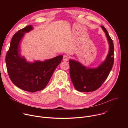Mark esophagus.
Wrapping results in <instances>:
<instances>
[{
  "label": "esophagus",
  "instance_id": "1",
  "mask_svg": "<svg viewBox=\"0 0 128 128\" xmlns=\"http://www.w3.org/2000/svg\"><path fill=\"white\" fill-rule=\"evenodd\" d=\"M63 61H67L68 60V56L67 55H64L63 58Z\"/></svg>",
  "mask_w": 128,
  "mask_h": 128
}]
</instances>
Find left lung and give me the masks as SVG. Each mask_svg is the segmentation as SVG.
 <instances>
[{
	"instance_id": "obj_1",
	"label": "left lung",
	"mask_w": 128,
	"mask_h": 128,
	"mask_svg": "<svg viewBox=\"0 0 128 128\" xmlns=\"http://www.w3.org/2000/svg\"><path fill=\"white\" fill-rule=\"evenodd\" d=\"M106 34L109 51L106 59L97 67L90 68L78 61L70 59L69 73L75 88L82 92H92L99 88L107 78L114 63V42L106 28L101 26Z\"/></svg>"
}]
</instances>
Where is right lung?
<instances>
[{
    "label": "right lung",
    "mask_w": 128,
    "mask_h": 128,
    "mask_svg": "<svg viewBox=\"0 0 128 128\" xmlns=\"http://www.w3.org/2000/svg\"><path fill=\"white\" fill-rule=\"evenodd\" d=\"M33 29L32 25H29L14 35L6 58L8 72L12 83L19 88L32 93L46 88L63 59V56L59 55L44 61L30 62L21 56V40L25 33Z\"/></svg>",
    "instance_id": "add662e5"
}]
</instances>
